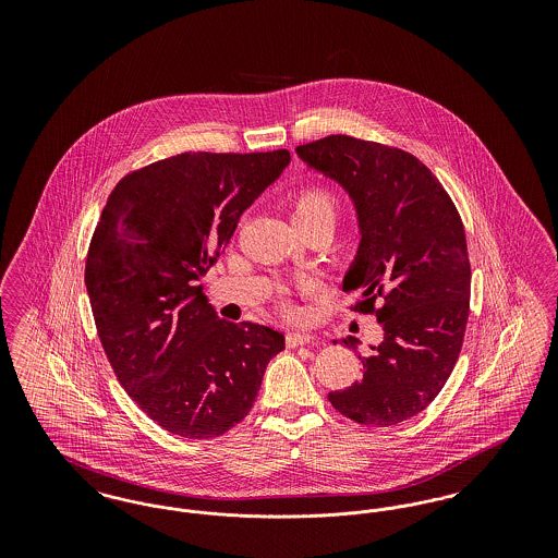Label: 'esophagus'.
I'll return each mask as SVG.
<instances>
[{"label": "esophagus", "mask_w": 558, "mask_h": 558, "mask_svg": "<svg viewBox=\"0 0 558 558\" xmlns=\"http://www.w3.org/2000/svg\"><path fill=\"white\" fill-rule=\"evenodd\" d=\"M310 343H314L312 335H303V332H289L287 335V345L289 347L310 345Z\"/></svg>", "instance_id": "34e87169"}]
</instances>
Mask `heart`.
I'll return each mask as SVG.
<instances>
[{
  "mask_svg": "<svg viewBox=\"0 0 558 558\" xmlns=\"http://www.w3.org/2000/svg\"><path fill=\"white\" fill-rule=\"evenodd\" d=\"M292 219L296 226L312 223L318 219H326L335 226L337 213H339V203L337 198L324 190V187L310 186L299 190L291 201Z\"/></svg>",
  "mask_w": 558,
  "mask_h": 558,
  "instance_id": "obj_1",
  "label": "heart"
}]
</instances>
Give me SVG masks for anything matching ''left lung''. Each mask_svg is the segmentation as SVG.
I'll return each instance as SVG.
<instances>
[{
	"instance_id": "left-lung-1",
	"label": "left lung",
	"mask_w": 558,
	"mask_h": 558,
	"mask_svg": "<svg viewBox=\"0 0 558 558\" xmlns=\"http://www.w3.org/2000/svg\"><path fill=\"white\" fill-rule=\"evenodd\" d=\"M296 155L353 201L362 240L343 291L362 292L355 312L383 326L380 345L360 355L362 380L328 401L360 425H399L439 396L462 349L471 305L462 219L430 169L405 150L328 135ZM343 343L357 345L353 337Z\"/></svg>"
}]
</instances>
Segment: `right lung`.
Masks as SVG:
<instances>
[{
    "label": "right lung",
    "instance_id": "right-lung-1",
    "mask_svg": "<svg viewBox=\"0 0 558 558\" xmlns=\"http://www.w3.org/2000/svg\"><path fill=\"white\" fill-rule=\"evenodd\" d=\"M289 162V150L182 153L108 196L85 262L92 314L128 396L173 435L211 439L239 425L284 349L269 326L217 318L196 280Z\"/></svg>",
    "mask_w": 558,
    "mask_h": 558
}]
</instances>
